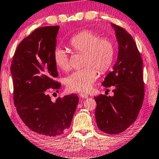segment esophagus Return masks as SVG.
Listing matches in <instances>:
<instances>
[{"instance_id":"esophagus-1","label":"esophagus","mask_w":159,"mask_h":159,"mask_svg":"<svg viewBox=\"0 0 159 159\" xmlns=\"http://www.w3.org/2000/svg\"><path fill=\"white\" fill-rule=\"evenodd\" d=\"M79 96L81 98H88V97H89L88 94H86L85 93H80Z\"/></svg>"}]
</instances>
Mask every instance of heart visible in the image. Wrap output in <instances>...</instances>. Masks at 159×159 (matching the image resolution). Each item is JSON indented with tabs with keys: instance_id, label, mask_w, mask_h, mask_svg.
Masks as SVG:
<instances>
[{
	"instance_id": "heart-1",
	"label": "heart",
	"mask_w": 159,
	"mask_h": 159,
	"mask_svg": "<svg viewBox=\"0 0 159 159\" xmlns=\"http://www.w3.org/2000/svg\"><path fill=\"white\" fill-rule=\"evenodd\" d=\"M70 45L77 52L84 53L83 65L85 67L74 71L65 78L66 87L71 92H87L92 88L98 77L96 69L103 73L113 63V43L107 37L100 38L96 32L85 30L70 39ZM53 59L57 67L61 70H67L70 67L68 55L61 48L56 47L54 49Z\"/></svg>"
}]
</instances>
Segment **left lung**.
Returning a JSON list of instances; mask_svg holds the SVG:
<instances>
[{"mask_svg":"<svg viewBox=\"0 0 159 159\" xmlns=\"http://www.w3.org/2000/svg\"><path fill=\"white\" fill-rule=\"evenodd\" d=\"M111 25L118 41V58L102 85L113 86L114 94H100L94 98L98 127L105 133L117 134L136 120L143 102L144 83L142 58L133 37L122 27Z\"/></svg>","mask_w":159,"mask_h":159,"instance_id":"8db88e82","label":"left lung"}]
</instances>
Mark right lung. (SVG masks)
Instances as JSON below:
<instances>
[{
	"label": "right lung",
	"mask_w": 159,
	"mask_h": 159,
	"mask_svg": "<svg viewBox=\"0 0 159 159\" xmlns=\"http://www.w3.org/2000/svg\"><path fill=\"white\" fill-rule=\"evenodd\" d=\"M59 26L37 28L23 39L12 58L13 101L23 122L34 132L48 137L62 134L70 126L79 102L76 94L52 101L51 90L60 89L53 59Z\"/></svg>",
	"instance_id": "obj_1"
}]
</instances>
